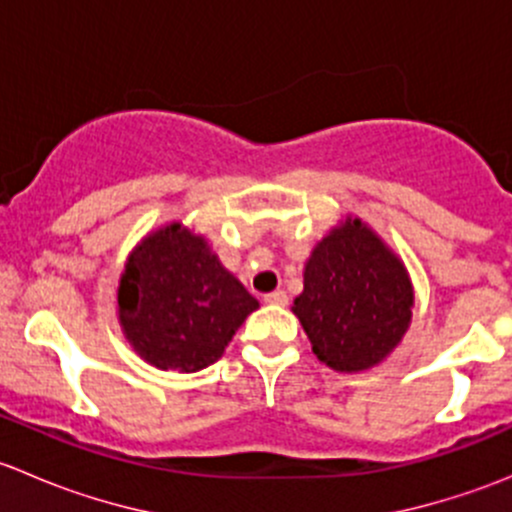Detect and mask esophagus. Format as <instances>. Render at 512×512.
I'll return each instance as SVG.
<instances>
[{
    "label": "esophagus",
    "instance_id": "1",
    "mask_svg": "<svg viewBox=\"0 0 512 512\" xmlns=\"http://www.w3.org/2000/svg\"><path fill=\"white\" fill-rule=\"evenodd\" d=\"M265 304H275V307H285V304H287V292H285V289H275V292L265 294Z\"/></svg>",
    "mask_w": 512,
    "mask_h": 512
}]
</instances>
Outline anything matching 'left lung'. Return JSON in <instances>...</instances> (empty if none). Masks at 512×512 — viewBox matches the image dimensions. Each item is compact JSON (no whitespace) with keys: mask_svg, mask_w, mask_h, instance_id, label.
<instances>
[{"mask_svg":"<svg viewBox=\"0 0 512 512\" xmlns=\"http://www.w3.org/2000/svg\"><path fill=\"white\" fill-rule=\"evenodd\" d=\"M414 287L404 262L359 218L334 227L304 265L292 304L312 352L337 371H364L399 347Z\"/></svg>","mask_w":512,"mask_h":512,"instance_id":"1","label":"left lung"}]
</instances>
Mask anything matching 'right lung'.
Wrapping results in <instances>:
<instances>
[{
  "mask_svg": "<svg viewBox=\"0 0 512 512\" xmlns=\"http://www.w3.org/2000/svg\"><path fill=\"white\" fill-rule=\"evenodd\" d=\"M260 307L220 265L205 237L170 223L143 237L118 285V322L148 364L200 371L215 364Z\"/></svg>",
  "mask_w": 512,
  "mask_h": 512,
  "instance_id": "1",
  "label": "right lung"
}]
</instances>
